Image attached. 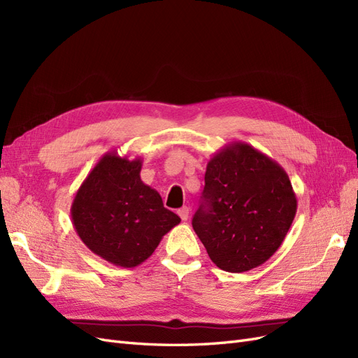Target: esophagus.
Returning a JSON list of instances; mask_svg holds the SVG:
<instances>
[{"label": "esophagus", "instance_id": "34e87169", "mask_svg": "<svg viewBox=\"0 0 358 358\" xmlns=\"http://www.w3.org/2000/svg\"><path fill=\"white\" fill-rule=\"evenodd\" d=\"M178 215L180 216L182 221H187L188 216H189V208H187V206H183V208H180V209L178 210Z\"/></svg>", "mask_w": 358, "mask_h": 358}]
</instances>
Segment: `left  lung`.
<instances>
[{"instance_id": "obj_1", "label": "left lung", "mask_w": 358, "mask_h": 358, "mask_svg": "<svg viewBox=\"0 0 358 358\" xmlns=\"http://www.w3.org/2000/svg\"><path fill=\"white\" fill-rule=\"evenodd\" d=\"M296 212L287 171L251 145L233 142L208 162L192 229L216 266L242 273L278 251Z\"/></svg>"}]
</instances>
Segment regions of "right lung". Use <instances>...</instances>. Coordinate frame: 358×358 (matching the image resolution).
<instances>
[{"mask_svg": "<svg viewBox=\"0 0 358 358\" xmlns=\"http://www.w3.org/2000/svg\"><path fill=\"white\" fill-rule=\"evenodd\" d=\"M142 158L110 150L76 192L71 220L91 251L119 267H136L154 254L162 236L180 222L154 188L140 179Z\"/></svg>", "mask_w": 358, "mask_h": 358, "instance_id": "1", "label": "right lung"}]
</instances>
